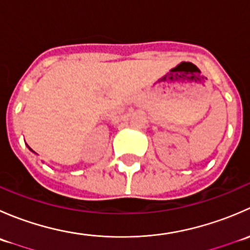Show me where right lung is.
<instances>
[{
  "mask_svg": "<svg viewBox=\"0 0 250 250\" xmlns=\"http://www.w3.org/2000/svg\"><path fill=\"white\" fill-rule=\"evenodd\" d=\"M31 151H32V150H31Z\"/></svg>",
  "mask_w": 250,
  "mask_h": 250,
  "instance_id": "obj_1",
  "label": "right lung"
}]
</instances>
